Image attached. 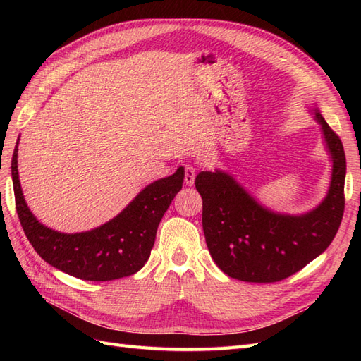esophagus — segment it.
<instances>
[{"instance_id": "1", "label": "esophagus", "mask_w": 361, "mask_h": 361, "mask_svg": "<svg viewBox=\"0 0 361 361\" xmlns=\"http://www.w3.org/2000/svg\"><path fill=\"white\" fill-rule=\"evenodd\" d=\"M195 174H197V170H195V167L191 166V164H188V166L185 167V183L192 185L195 180Z\"/></svg>"}]
</instances>
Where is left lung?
<instances>
[{
  "label": "left lung",
  "mask_w": 361,
  "mask_h": 361,
  "mask_svg": "<svg viewBox=\"0 0 361 361\" xmlns=\"http://www.w3.org/2000/svg\"><path fill=\"white\" fill-rule=\"evenodd\" d=\"M333 171L322 203L302 215L276 214L259 204L231 174L202 171L195 188L203 200V232L224 274L250 283H274L298 272L334 239L345 211L346 159L338 135L314 110Z\"/></svg>",
  "instance_id": "8db88e82"
}]
</instances>
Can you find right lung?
Here are the masks:
<instances>
[{
    "mask_svg": "<svg viewBox=\"0 0 361 361\" xmlns=\"http://www.w3.org/2000/svg\"><path fill=\"white\" fill-rule=\"evenodd\" d=\"M183 176V167H179L171 176L147 185L122 212L101 227L61 233L39 223L28 209L19 182L18 143L12 158L16 212L30 244L54 268L89 281L128 277L145 267L161 218L182 190Z\"/></svg>",
    "mask_w": 361,
    "mask_h": 361,
    "instance_id": "1",
    "label": "right lung"
}]
</instances>
